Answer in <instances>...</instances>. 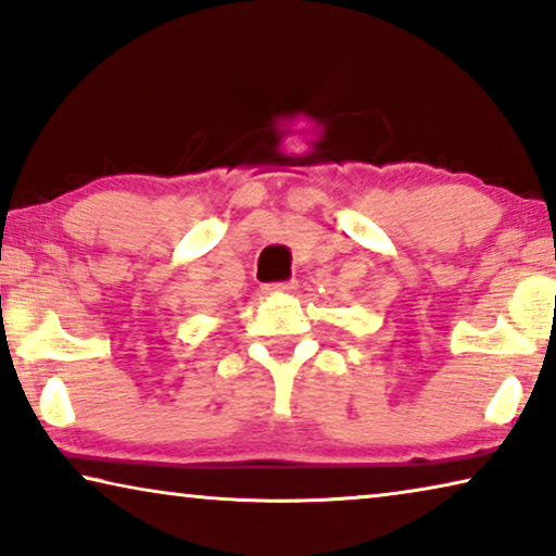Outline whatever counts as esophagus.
Segmentation results:
<instances>
[{"mask_svg": "<svg viewBox=\"0 0 556 556\" xmlns=\"http://www.w3.org/2000/svg\"><path fill=\"white\" fill-rule=\"evenodd\" d=\"M262 289H265L267 296H287V294H294L296 285L294 281H281V285H265Z\"/></svg>", "mask_w": 556, "mask_h": 556, "instance_id": "obj_1", "label": "esophagus"}]
</instances>
